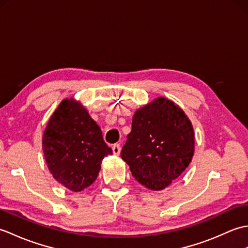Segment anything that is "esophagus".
Returning a JSON list of instances; mask_svg holds the SVG:
<instances>
[{
  "mask_svg": "<svg viewBox=\"0 0 248 248\" xmlns=\"http://www.w3.org/2000/svg\"><path fill=\"white\" fill-rule=\"evenodd\" d=\"M112 149H113V154H114L115 155H120L121 147H120L119 144H114L113 147H112Z\"/></svg>",
  "mask_w": 248,
  "mask_h": 248,
  "instance_id": "esophagus-1",
  "label": "esophagus"
}]
</instances>
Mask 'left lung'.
Returning a JSON list of instances; mask_svg holds the SVG:
<instances>
[{"instance_id": "left-lung-1", "label": "left lung", "mask_w": 248, "mask_h": 248, "mask_svg": "<svg viewBox=\"0 0 248 248\" xmlns=\"http://www.w3.org/2000/svg\"><path fill=\"white\" fill-rule=\"evenodd\" d=\"M194 139L192 124L183 110L161 97L136 110L120 155L136 180L160 191L191 163Z\"/></svg>"}]
</instances>
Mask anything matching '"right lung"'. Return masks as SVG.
<instances>
[{
	"label": "right lung",
	"mask_w": 248,
	"mask_h": 248,
	"mask_svg": "<svg viewBox=\"0 0 248 248\" xmlns=\"http://www.w3.org/2000/svg\"><path fill=\"white\" fill-rule=\"evenodd\" d=\"M43 149L52 175L73 192L92 186L102 160L113 154L96 121L73 99L62 101L51 116Z\"/></svg>",
	"instance_id": "1"
}]
</instances>
